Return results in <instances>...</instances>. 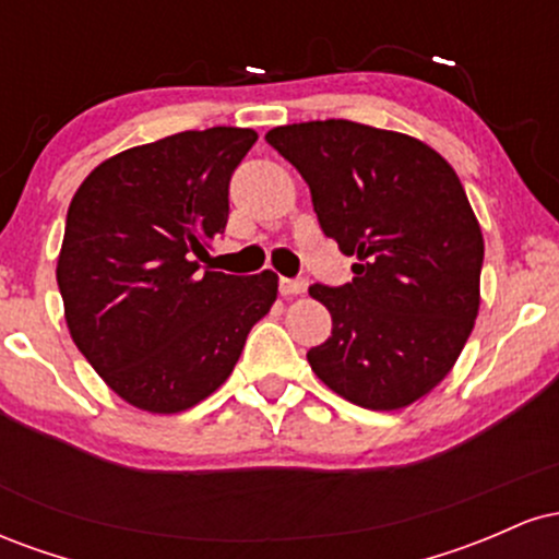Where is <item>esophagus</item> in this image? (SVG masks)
<instances>
[{
    "mask_svg": "<svg viewBox=\"0 0 559 559\" xmlns=\"http://www.w3.org/2000/svg\"><path fill=\"white\" fill-rule=\"evenodd\" d=\"M278 288L284 297H299V294L307 292V284L305 281H294V278H281L278 281Z\"/></svg>",
    "mask_w": 559,
    "mask_h": 559,
    "instance_id": "34e87169",
    "label": "esophagus"
}]
</instances>
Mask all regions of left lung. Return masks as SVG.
<instances>
[{"mask_svg":"<svg viewBox=\"0 0 559 559\" xmlns=\"http://www.w3.org/2000/svg\"><path fill=\"white\" fill-rule=\"evenodd\" d=\"M301 173L320 228L355 278L310 297L329 307L312 373L365 409H402L454 368L480 307L484 234L457 173L420 139L352 120L267 131Z\"/></svg>","mask_w":559,"mask_h":559,"instance_id":"obj_1","label":"left lung"}]
</instances>
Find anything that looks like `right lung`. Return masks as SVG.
<instances>
[{
    "instance_id": "1",
    "label": "right lung",
    "mask_w": 559,
    "mask_h": 559,
    "mask_svg": "<svg viewBox=\"0 0 559 559\" xmlns=\"http://www.w3.org/2000/svg\"><path fill=\"white\" fill-rule=\"evenodd\" d=\"M252 128L173 133L107 157L68 207L57 286L75 346L120 400L176 415L207 400L271 312L278 275L202 271L228 223Z\"/></svg>"
}]
</instances>
